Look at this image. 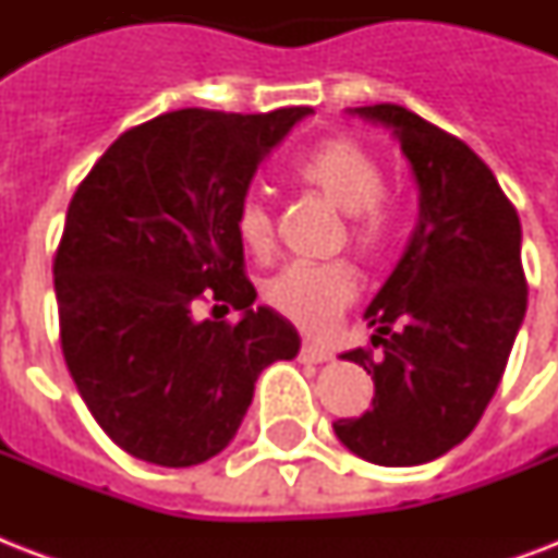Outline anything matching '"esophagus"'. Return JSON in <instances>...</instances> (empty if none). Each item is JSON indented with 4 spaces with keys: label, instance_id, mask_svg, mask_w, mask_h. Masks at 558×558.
I'll list each match as a JSON object with an SVG mask.
<instances>
[{
    "label": "esophagus",
    "instance_id": "34e87169",
    "mask_svg": "<svg viewBox=\"0 0 558 558\" xmlns=\"http://www.w3.org/2000/svg\"><path fill=\"white\" fill-rule=\"evenodd\" d=\"M301 359H304V362H313V365H322V362H330L332 353L327 348H322V344L304 341V344H301Z\"/></svg>",
    "mask_w": 558,
    "mask_h": 558
}]
</instances>
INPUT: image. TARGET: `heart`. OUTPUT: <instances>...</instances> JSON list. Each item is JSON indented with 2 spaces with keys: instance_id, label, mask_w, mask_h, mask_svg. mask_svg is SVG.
Instances as JSON below:
<instances>
[{
  "instance_id": "obj_1",
  "label": "heart",
  "mask_w": 558,
  "mask_h": 558,
  "mask_svg": "<svg viewBox=\"0 0 558 558\" xmlns=\"http://www.w3.org/2000/svg\"><path fill=\"white\" fill-rule=\"evenodd\" d=\"M298 182L322 193L344 210L348 243L365 260H379L399 243L405 228V208L397 193L385 187L379 156L350 135H332L301 153L292 168ZM240 243L266 257L275 245V217L260 193H245L234 214ZM359 295L356 269L348 260L289 263L263 287V301L306 332L330 330V324Z\"/></svg>"
}]
</instances>
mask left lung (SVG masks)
<instances>
[{
  "mask_svg": "<svg viewBox=\"0 0 558 558\" xmlns=\"http://www.w3.org/2000/svg\"><path fill=\"white\" fill-rule=\"evenodd\" d=\"M390 126L420 185V226L367 306L373 348L344 353L373 379L371 411L336 420L353 454L416 466L472 434L527 313L519 210L458 135L397 104L356 107Z\"/></svg>",
  "mask_w": 558,
  "mask_h": 558,
  "instance_id": "8db88e82",
  "label": "left lung"
}]
</instances>
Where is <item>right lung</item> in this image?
<instances>
[{"mask_svg": "<svg viewBox=\"0 0 558 558\" xmlns=\"http://www.w3.org/2000/svg\"><path fill=\"white\" fill-rule=\"evenodd\" d=\"M310 112H165L118 135L74 191L54 254L60 348L126 454L156 466L219 454L263 367L301 348L283 315L252 310L234 214L266 153ZM214 300L244 318L196 319Z\"/></svg>", "mask_w": 558, "mask_h": 558, "instance_id": "1", "label": "right lung"}]
</instances>
